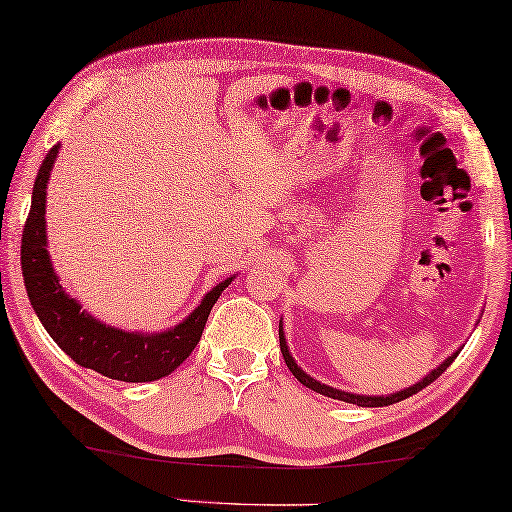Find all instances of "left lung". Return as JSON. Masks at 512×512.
Here are the masks:
<instances>
[{
    "label": "left lung",
    "mask_w": 512,
    "mask_h": 512,
    "mask_svg": "<svg viewBox=\"0 0 512 512\" xmlns=\"http://www.w3.org/2000/svg\"><path fill=\"white\" fill-rule=\"evenodd\" d=\"M279 345H281V355H283V361H286V366L290 368V373H293L297 380H300L306 389L316 391V393H322V396L327 398H334V400H343V403H352V405H359V407H384V405H393V403H400V400L410 398L414 396V393H419L421 389H426L430 382H435L439 375H442L448 366L453 364V359L458 357V352H453L451 357L444 359L442 364H439L435 371H430L423 380H419L416 384H412V387L407 389H400L396 393H389V396H364V393H352V391H341V389H334L329 387V384H322L318 380H313V377L309 373H304L300 366H297V361L293 359V355H290L288 350V343H286V334H283V325L279 320Z\"/></svg>",
    "instance_id": "1"
}]
</instances>
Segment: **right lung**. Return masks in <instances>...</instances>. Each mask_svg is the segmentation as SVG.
Wrapping results in <instances>:
<instances>
[{
  "label": "right lung",
  "mask_w": 512,
  "mask_h": 512,
  "mask_svg": "<svg viewBox=\"0 0 512 512\" xmlns=\"http://www.w3.org/2000/svg\"><path fill=\"white\" fill-rule=\"evenodd\" d=\"M59 148L61 144H54L38 169L29 217L22 231L20 263L29 302L38 320L43 322L45 332L75 364L121 382H153L167 377L192 355L206 327L210 309L235 277L217 283L210 293L203 295L201 304L190 316L164 332H125L93 318L61 286L52 267L50 251H47L45 187Z\"/></svg>",
  "instance_id": "obj_1"
}]
</instances>
